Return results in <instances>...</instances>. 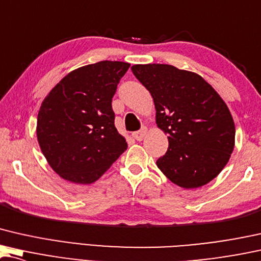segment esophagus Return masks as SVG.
I'll use <instances>...</instances> for the list:
<instances>
[{
	"label": "esophagus",
	"mask_w": 261,
	"mask_h": 261,
	"mask_svg": "<svg viewBox=\"0 0 261 261\" xmlns=\"http://www.w3.org/2000/svg\"><path fill=\"white\" fill-rule=\"evenodd\" d=\"M146 134H147V128L145 127V128H142V129L138 130V132H134L133 138L137 140V141H142L143 138L146 137Z\"/></svg>",
	"instance_id": "obj_1"
}]
</instances>
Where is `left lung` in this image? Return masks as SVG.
<instances>
[{
    "mask_svg": "<svg viewBox=\"0 0 261 261\" xmlns=\"http://www.w3.org/2000/svg\"><path fill=\"white\" fill-rule=\"evenodd\" d=\"M135 77L149 90L158 127L167 134L168 149L156 165L177 186L198 188L212 181L234 149L231 112L199 74L171 65H134Z\"/></svg>",
    "mask_w": 261,
    "mask_h": 261,
    "instance_id": "left-lung-1",
    "label": "left lung"
}]
</instances>
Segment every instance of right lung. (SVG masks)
Wrapping results in <instances>:
<instances>
[{
	"instance_id": "add662e5",
	"label": "right lung",
	"mask_w": 261,
	"mask_h": 261,
	"mask_svg": "<svg viewBox=\"0 0 261 261\" xmlns=\"http://www.w3.org/2000/svg\"><path fill=\"white\" fill-rule=\"evenodd\" d=\"M129 63L100 61L67 74L37 115L40 148L53 171L74 184H93L127 149L114 126L112 99Z\"/></svg>"
}]
</instances>
